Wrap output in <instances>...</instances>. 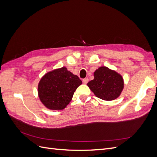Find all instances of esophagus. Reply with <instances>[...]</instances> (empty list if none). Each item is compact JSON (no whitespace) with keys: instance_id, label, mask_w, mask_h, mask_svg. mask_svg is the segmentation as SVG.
I'll return each instance as SVG.
<instances>
[{"instance_id":"34e87169","label":"esophagus","mask_w":157,"mask_h":157,"mask_svg":"<svg viewBox=\"0 0 157 157\" xmlns=\"http://www.w3.org/2000/svg\"><path fill=\"white\" fill-rule=\"evenodd\" d=\"M88 82V78H84V79L82 80V82H83V84H87Z\"/></svg>"}]
</instances>
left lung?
Returning <instances> with one entry per match:
<instances>
[{
	"instance_id": "1",
	"label": "left lung",
	"mask_w": 157,
	"mask_h": 157,
	"mask_svg": "<svg viewBox=\"0 0 157 157\" xmlns=\"http://www.w3.org/2000/svg\"><path fill=\"white\" fill-rule=\"evenodd\" d=\"M94 77L87 85L96 97L112 101L120 96L124 88V80L119 73L102 66L95 71Z\"/></svg>"
}]
</instances>
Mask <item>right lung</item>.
<instances>
[{
    "instance_id": "add662e5",
    "label": "right lung",
    "mask_w": 157,
    "mask_h": 157,
    "mask_svg": "<svg viewBox=\"0 0 157 157\" xmlns=\"http://www.w3.org/2000/svg\"><path fill=\"white\" fill-rule=\"evenodd\" d=\"M82 84L78 76L65 67L46 73L38 85L40 101L51 110H62L71 101L74 92Z\"/></svg>"
}]
</instances>
